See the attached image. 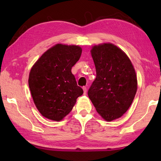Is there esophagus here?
<instances>
[{"label":"esophagus","instance_id":"1","mask_svg":"<svg viewBox=\"0 0 161 161\" xmlns=\"http://www.w3.org/2000/svg\"><path fill=\"white\" fill-rule=\"evenodd\" d=\"M83 91H84V94H86V92H87V89H86V86H83Z\"/></svg>","mask_w":161,"mask_h":161}]
</instances>
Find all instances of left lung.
<instances>
[{
  "mask_svg": "<svg viewBox=\"0 0 161 161\" xmlns=\"http://www.w3.org/2000/svg\"><path fill=\"white\" fill-rule=\"evenodd\" d=\"M90 52L97 77L89 98L105 121H114L126 112L134 99L138 88L135 69L127 54L112 43L95 45Z\"/></svg>",
  "mask_w": 161,
  "mask_h": 161,
  "instance_id": "8db88e82",
  "label": "left lung"
}]
</instances>
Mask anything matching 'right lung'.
Returning a JSON list of instances; mask_svg holds the SVG:
<instances>
[{
    "label": "right lung",
    "mask_w": 161,
    "mask_h": 161,
    "mask_svg": "<svg viewBox=\"0 0 161 161\" xmlns=\"http://www.w3.org/2000/svg\"><path fill=\"white\" fill-rule=\"evenodd\" d=\"M79 45L56 44L35 62L29 74L28 84L35 105L42 116L60 121L83 94L72 67L80 58Z\"/></svg>",
    "instance_id": "obj_1"
}]
</instances>
